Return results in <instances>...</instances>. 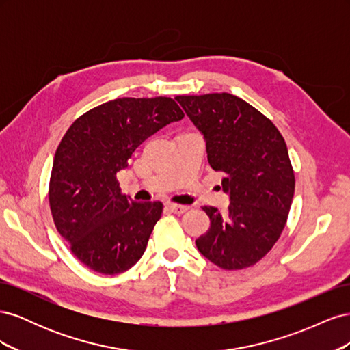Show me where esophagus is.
Segmentation results:
<instances>
[{
	"mask_svg": "<svg viewBox=\"0 0 350 350\" xmlns=\"http://www.w3.org/2000/svg\"><path fill=\"white\" fill-rule=\"evenodd\" d=\"M167 208L172 211V213H175V215H183V213H185V211L189 208L188 206H183V204H174V203H171V204H167Z\"/></svg>",
	"mask_w": 350,
	"mask_h": 350,
	"instance_id": "obj_1",
	"label": "esophagus"
}]
</instances>
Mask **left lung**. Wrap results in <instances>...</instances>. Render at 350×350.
Wrapping results in <instances>:
<instances>
[{
    "mask_svg": "<svg viewBox=\"0 0 350 350\" xmlns=\"http://www.w3.org/2000/svg\"><path fill=\"white\" fill-rule=\"evenodd\" d=\"M204 135L210 166L224 174L228 211L203 207L210 228L196 245L225 270L254 266L273 248L288 220L295 175L284 139L267 116L230 93L176 96Z\"/></svg>",
    "mask_w": 350,
    "mask_h": 350,
    "instance_id": "1",
    "label": "left lung"
}]
</instances>
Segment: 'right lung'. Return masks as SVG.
Here are the masks:
<instances>
[{
    "mask_svg": "<svg viewBox=\"0 0 350 350\" xmlns=\"http://www.w3.org/2000/svg\"><path fill=\"white\" fill-rule=\"evenodd\" d=\"M183 118L171 98H121L83 113L62 137L49 181L51 213L90 270L118 274L142 258L163 204L133 201L116 174L146 139Z\"/></svg>",
    "mask_w": 350,
    "mask_h": 350,
    "instance_id": "1",
    "label": "right lung"
}]
</instances>
